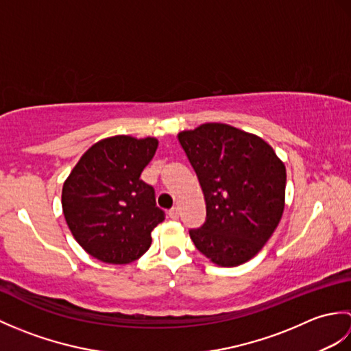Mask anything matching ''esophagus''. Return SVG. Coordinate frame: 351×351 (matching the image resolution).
Instances as JSON below:
<instances>
[{
	"instance_id": "1",
	"label": "esophagus",
	"mask_w": 351,
	"mask_h": 351,
	"mask_svg": "<svg viewBox=\"0 0 351 351\" xmlns=\"http://www.w3.org/2000/svg\"><path fill=\"white\" fill-rule=\"evenodd\" d=\"M169 217H170L171 220H178V217H180V210H178L176 206L171 208V210L169 211Z\"/></svg>"
}]
</instances>
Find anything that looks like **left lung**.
Wrapping results in <instances>:
<instances>
[{"label": "left lung", "mask_w": 351, "mask_h": 351, "mask_svg": "<svg viewBox=\"0 0 351 351\" xmlns=\"http://www.w3.org/2000/svg\"><path fill=\"white\" fill-rule=\"evenodd\" d=\"M178 141L195 169L206 221L191 229L197 250L219 267L247 263L278 228L285 208V164L256 134L228 123L181 131Z\"/></svg>", "instance_id": "1"}]
</instances>
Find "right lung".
Wrapping results in <instances>:
<instances>
[{
    "label": "right lung",
    "instance_id": "right-lung-1",
    "mask_svg": "<svg viewBox=\"0 0 351 351\" xmlns=\"http://www.w3.org/2000/svg\"><path fill=\"white\" fill-rule=\"evenodd\" d=\"M158 147L155 137L113 136L96 141L66 178L62 208L73 238L88 255L123 265L151 247L164 220L151 185L140 180Z\"/></svg>",
    "mask_w": 351,
    "mask_h": 351
}]
</instances>
